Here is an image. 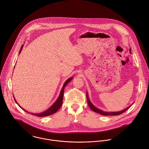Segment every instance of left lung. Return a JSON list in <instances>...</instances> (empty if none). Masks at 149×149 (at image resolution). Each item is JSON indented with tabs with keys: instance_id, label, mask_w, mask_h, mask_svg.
Here are the masks:
<instances>
[{
	"instance_id": "8db88e82",
	"label": "left lung",
	"mask_w": 149,
	"mask_h": 149,
	"mask_svg": "<svg viewBox=\"0 0 149 149\" xmlns=\"http://www.w3.org/2000/svg\"><path fill=\"white\" fill-rule=\"evenodd\" d=\"M130 52H131V49H130ZM86 98H87V101H88V105L89 106L90 109H91L92 111H93L94 112H96V113H100V115H104V116H108V115L115 116V115H121V114H122L123 113L125 112L128 109H129V108L131 107V105H130V106H129L128 107H127V108H125V109H124V110H123V111H119V112H104V111H101V110L99 109L98 108H97L96 107H95L91 104V102L90 101L89 98L88 93H86Z\"/></svg>"
}]
</instances>
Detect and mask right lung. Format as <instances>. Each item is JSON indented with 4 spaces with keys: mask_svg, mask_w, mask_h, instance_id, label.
<instances>
[{
    "mask_svg": "<svg viewBox=\"0 0 149 149\" xmlns=\"http://www.w3.org/2000/svg\"><path fill=\"white\" fill-rule=\"evenodd\" d=\"M23 48V45L21 46V49H20V52H19V54L21 53V51H22V49ZM72 79V77H71L70 78H68L65 82V83L63 85V86L62 88V89L60 91V93L59 96V97L58 98L57 100L54 102V104L49 108H48L47 111L42 112V113H30L29 112H27L26 111H25L24 109H23L22 107H21L19 105V106L20 107V108L21 109H22L24 111H25V112H28V113H29L30 114L34 115V116H38V117H44V116H49V115H53L54 113H56L59 109H60V108L61 107L62 104H63V95H64V89L65 88V87L67 85V84ZM14 100L16 102L17 104H18L14 97Z\"/></svg>",
    "mask_w": 149,
    "mask_h": 149,
    "instance_id": "1",
    "label": "right lung"
}]
</instances>
